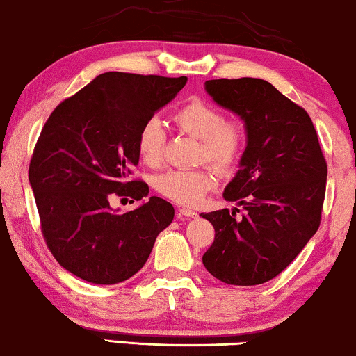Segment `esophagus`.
Segmentation results:
<instances>
[{
    "instance_id": "obj_1",
    "label": "esophagus",
    "mask_w": 356,
    "mask_h": 356,
    "mask_svg": "<svg viewBox=\"0 0 356 356\" xmlns=\"http://www.w3.org/2000/svg\"><path fill=\"white\" fill-rule=\"evenodd\" d=\"M197 216V212H194V211H191V209H186V207H183V209H178V217H186V218H194Z\"/></svg>"
}]
</instances>
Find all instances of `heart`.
<instances>
[{
    "label": "heart",
    "instance_id": "obj_1",
    "mask_svg": "<svg viewBox=\"0 0 356 356\" xmlns=\"http://www.w3.org/2000/svg\"><path fill=\"white\" fill-rule=\"evenodd\" d=\"M172 121L181 133L201 140L199 159L207 160L222 172L232 170L240 160L246 143L245 126L240 120H225L216 105L191 100L175 111ZM165 128L159 118H149L139 128L136 147L144 163L155 167L162 162ZM217 184V173L211 167L168 170L155 179V189L170 201L196 206Z\"/></svg>",
    "mask_w": 356,
    "mask_h": 356
}]
</instances>
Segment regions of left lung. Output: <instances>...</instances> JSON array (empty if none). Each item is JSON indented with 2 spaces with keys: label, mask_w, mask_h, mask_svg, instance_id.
I'll return each mask as SVG.
<instances>
[{
  "label": "left lung",
  "mask_w": 356,
  "mask_h": 356,
  "mask_svg": "<svg viewBox=\"0 0 356 356\" xmlns=\"http://www.w3.org/2000/svg\"><path fill=\"white\" fill-rule=\"evenodd\" d=\"M204 86L217 105L243 120L246 149L223 191L236 207L201 213L216 230L202 264L228 285L264 284L318 232L327 163L309 115L270 82L241 77Z\"/></svg>",
  "instance_id": "1"
}]
</instances>
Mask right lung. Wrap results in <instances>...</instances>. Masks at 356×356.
I'll list each match as a JSON object with an SVG mask.
<instances>
[{"instance_id":"right-lung-1","label":"right lung","mask_w":356,"mask_h":356,"mask_svg":"<svg viewBox=\"0 0 356 356\" xmlns=\"http://www.w3.org/2000/svg\"><path fill=\"white\" fill-rule=\"evenodd\" d=\"M188 77L104 72L53 110L29 167L42 233L67 272L97 285L128 280L149 259L173 220L170 202L152 196L126 213L110 199L149 194L128 179L139 163V128L172 102Z\"/></svg>"}]
</instances>
